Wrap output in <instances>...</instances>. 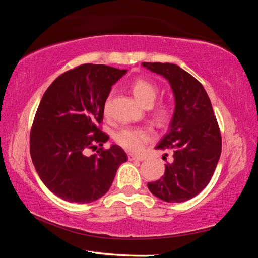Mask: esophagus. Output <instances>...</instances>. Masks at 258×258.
<instances>
[{
	"label": "esophagus",
	"instance_id": "1",
	"mask_svg": "<svg viewBox=\"0 0 258 258\" xmlns=\"http://www.w3.org/2000/svg\"><path fill=\"white\" fill-rule=\"evenodd\" d=\"M127 158H128V160H139V161H141V160L145 159V158H143V157L135 156V155H132V154H128L127 155Z\"/></svg>",
	"mask_w": 258,
	"mask_h": 258
}]
</instances>
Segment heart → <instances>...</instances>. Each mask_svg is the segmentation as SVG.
<instances>
[{
  "instance_id": "obj_1",
  "label": "heart",
  "mask_w": 258,
  "mask_h": 258,
  "mask_svg": "<svg viewBox=\"0 0 258 258\" xmlns=\"http://www.w3.org/2000/svg\"><path fill=\"white\" fill-rule=\"evenodd\" d=\"M131 90L135 99L145 107H150L158 95L159 89L154 82L145 77H139L131 83ZM109 98L104 103V112L108 111ZM155 119L159 124H166L172 116V108L168 103L159 102L154 108ZM152 139L150 130L145 127H123L113 134L117 145L131 152L141 151Z\"/></svg>"
}]
</instances>
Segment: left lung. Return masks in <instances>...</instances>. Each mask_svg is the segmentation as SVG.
<instances>
[{
	"mask_svg": "<svg viewBox=\"0 0 258 258\" xmlns=\"http://www.w3.org/2000/svg\"><path fill=\"white\" fill-rule=\"evenodd\" d=\"M142 66L168 80L175 97L169 131L156 147L173 150V160L165 165L164 176L148 183V187L164 202H185L202 192L215 172L222 150L221 131L198 80L174 63L142 62Z\"/></svg>",
	"mask_w": 258,
	"mask_h": 258,
	"instance_id": "left-lung-1",
	"label": "left lung"
}]
</instances>
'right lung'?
<instances>
[{
	"mask_svg": "<svg viewBox=\"0 0 258 258\" xmlns=\"http://www.w3.org/2000/svg\"><path fill=\"white\" fill-rule=\"evenodd\" d=\"M126 73L104 64L85 63L61 74L47 87L30 130V156L47 189L71 203H92L107 194L125 151L101 131L104 103L112 84Z\"/></svg>",
	"mask_w": 258,
	"mask_h": 258,
	"instance_id": "1",
	"label": "right lung"
}]
</instances>
